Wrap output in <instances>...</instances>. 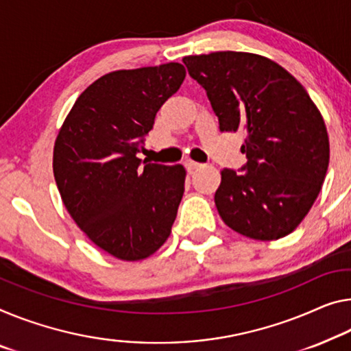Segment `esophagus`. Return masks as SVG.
Wrapping results in <instances>:
<instances>
[{
	"label": "esophagus",
	"mask_w": 351,
	"mask_h": 351,
	"mask_svg": "<svg viewBox=\"0 0 351 351\" xmlns=\"http://www.w3.org/2000/svg\"><path fill=\"white\" fill-rule=\"evenodd\" d=\"M185 166L188 171H194V169H199L202 166V163H197V161H193V160H186L185 161Z\"/></svg>",
	"instance_id": "1"
}]
</instances>
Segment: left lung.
<instances>
[{"label":"left lung","instance_id":"8db88e82","mask_svg":"<svg viewBox=\"0 0 351 351\" xmlns=\"http://www.w3.org/2000/svg\"><path fill=\"white\" fill-rule=\"evenodd\" d=\"M206 89L221 132L243 130L239 171H221L215 204L221 219L254 240L289 235L322 190L330 141L309 94L271 59L241 51L185 56Z\"/></svg>","mask_w":351,"mask_h":351}]
</instances>
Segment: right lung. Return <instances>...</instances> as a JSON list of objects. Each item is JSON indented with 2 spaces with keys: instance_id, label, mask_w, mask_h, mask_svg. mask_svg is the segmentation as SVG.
<instances>
[{
  "instance_id": "right-lung-1",
  "label": "right lung",
  "mask_w": 351,
  "mask_h": 351,
  "mask_svg": "<svg viewBox=\"0 0 351 351\" xmlns=\"http://www.w3.org/2000/svg\"><path fill=\"white\" fill-rule=\"evenodd\" d=\"M185 75L179 62L106 73L78 97L56 138L53 172L64 206L97 246L122 261L154 254L177 217L185 168L138 154Z\"/></svg>"
}]
</instances>
